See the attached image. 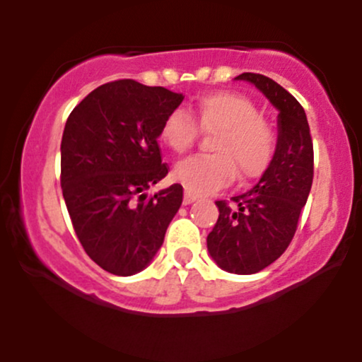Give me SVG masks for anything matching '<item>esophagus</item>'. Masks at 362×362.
<instances>
[{
  "label": "esophagus",
  "mask_w": 362,
  "mask_h": 362,
  "mask_svg": "<svg viewBox=\"0 0 362 362\" xmlns=\"http://www.w3.org/2000/svg\"><path fill=\"white\" fill-rule=\"evenodd\" d=\"M195 201H197V197H195L194 194H190V192H185V195H184V204H185V206L192 204V202H195Z\"/></svg>",
  "instance_id": "34e87169"
}]
</instances>
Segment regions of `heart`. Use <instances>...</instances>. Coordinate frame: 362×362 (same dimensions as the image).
Listing matches in <instances>:
<instances>
[{"label":"heart","instance_id":"b5f03b06","mask_svg":"<svg viewBox=\"0 0 362 362\" xmlns=\"http://www.w3.org/2000/svg\"><path fill=\"white\" fill-rule=\"evenodd\" d=\"M195 120L175 109L163 119L160 139L175 153H185L204 132H218L216 156H192L180 161L173 178L194 195H211L224 189L240 173L242 180H255L267 172L277 151L276 127L262 117L255 102L235 91H214L197 98Z\"/></svg>","mask_w":362,"mask_h":362}]
</instances>
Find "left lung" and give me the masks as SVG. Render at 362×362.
Listing matches in <instances>:
<instances>
[{
	"label": "left lung",
	"instance_id": "1",
	"mask_svg": "<svg viewBox=\"0 0 362 362\" xmlns=\"http://www.w3.org/2000/svg\"><path fill=\"white\" fill-rule=\"evenodd\" d=\"M250 81L279 110V143L272 165L248 192L216 201L219 218L207 235V250L231 274L260 272L277 260L296 233L303 206L313 184V141L305 109L279 83L257 73Z\"/></svg>",
	"mask_w": 362,
	"mask_h": 362
}]
</instances>
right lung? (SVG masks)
I'll return each instance as SVG.
<instances>
[{"instance_id":"right-lung-1","label":"right lung","mask_w":362,"mask_h":362,"mask_svg":"<svg viewBox=\"0 0 362 362\" xmlns=\"http://www.w3.org/2000/svg\"><path fill=\"white\" fill-rule=\"evenodd\" d=\"M184 97L134 80L105 83L74 107L61 141V189L86 255L114 276H132L153 260L184 189L170 185L158 144L163 119Z\"/></svg>"}]
</instances>
